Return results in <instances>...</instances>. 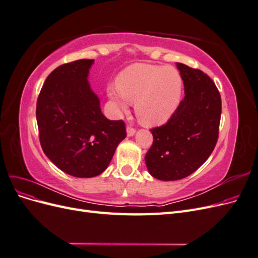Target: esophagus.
<instances>
[{
  "label": "esophagus",
  "instance_id": "esophagus-1",
  "mask_svg": "<svg viewBox=\"0 0 258 258\" xmlns=\"http://www.w3.org/2000/svg\"><path fill=\"white\" fill-rule=\"evenodd\" d=\"M136 128H134L132 126H128L127 127V135H128V137H132L134 136L135 134H136Z\"/></svg>",
  "mask_w": 258,
  "mask_h": 258
}]
</instances>
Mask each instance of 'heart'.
<instances>
[{
	"label": "heart",
	"instance_id": "heart-1",
	"mask_svg": "<svg viewBox=\"0 0 258 258\" xmlns=\"http://www.w3.org/2000/svg\"><path fill=\"white\" fill-rule=\"evenodd\" d=\"M183 80L176 69L167 66L135 63L119 73L116 86L107 87V95L121 111L128 102L136 103V113L144 126L166 123L174 115L182 100Z\"/></svg>",
	"mask_w": 258,
	"mask_h": 258
}]
</instances>
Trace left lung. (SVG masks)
<instances>
[{
    "label": "left lung",
    "instance_id": "8db88e82",
    "mask_svg": "<svg viewBox=\"0 0 258 258\" xmlns=\"http://www.w3.org/2000/svg\"><path fill=\"white\" fill-rule=\"evenodd\" d=\"M185 97L171 118L151 129L153 144L145 155L150 173L161 181H176L194 173L212 154L218 139L220 91L201 70L176 63Z\"/></svg>",
    "mask_w": 258,
    "mask_h": 258
}]
</instances>
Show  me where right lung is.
Here are the masks:
<instances>
[{
  "instance_id": "1",
  "label": "right lung",
  "mask_w": 258,
  "mask_h": 258,
  "mask_svg": "<svg viewBox=\"0 0 258 258\" xmlns=\"http://www.w3.org/2000/svg\"><path fill=\"white\" fill-rule=\"evenodd\" d=\"M92 63V59H81L54 69L36 102L43 152L60 170L76 177L102 173L127 136L123 120H110L101 112L87 80Z\"/></svg>"
}]
</instances>
